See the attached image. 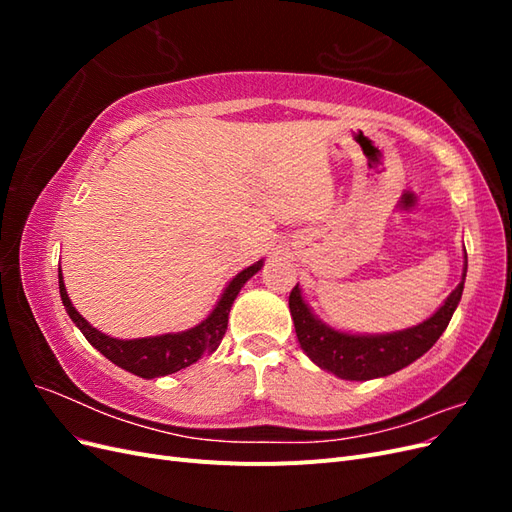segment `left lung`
<instances>
[{"label": "left lung", "instance_id": "8db88e82", "mask_svg": "<svg viewBox=\"0 0 512 512\" xmlns=\"http://www.w3.org/2000/svg\"><path fill=\"white\" fill-rule=\"evenodd\" d=\"M468 273V256L463 262L459 286L448 294L444 305L425 322L412 329L386 335H348L322 324L305 305L299 284L292 288L288 305L299 344L318 367L331 371L342 380H371L395 374L418 356H423L451 322L461 301L463 282Z\"/></svg>", "mask_w": 512, "mask_h": 512}]
</instances>
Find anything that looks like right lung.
I'll return each instance as SVG.
<instances>
[{
	"mask_svg": "<svg viewBox=\"0 0 512 512\" xmlns=\"http://www.w3.org/2000/svg\"><path fill=\"white\" fill-rule=\"evenodd\" d=\"M260 267H262V260H258L256 265L247 267L232 277V282L226 286L218 305H215L213 312L200 322L198 327L183 333H166L158 337L115 339L91 327V324L72 307V301L64 286V277H61V269H59V294H61V301H64L68 316L72 318L76 327L81 329V333L87 337V342L91 346L100 350L108 361H113L121 369L149 380V378L175 374V371L196 363L203 354H211L218 350L228 327V314H230L232 301L237 299L243 284L250 280L254 273H258Z\"/></svg>",
	"mask_w": 512,
	"mask_h": 512,
	"instance_id": "obj_1",
	"label": "right lung"
}]
</instances>
